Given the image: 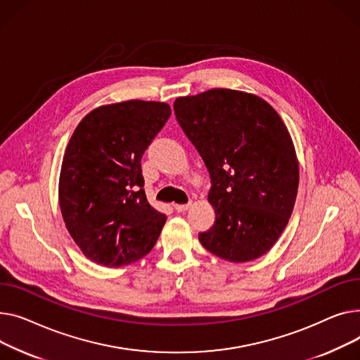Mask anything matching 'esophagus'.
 <instances>
[{
	"label": "esophagus",
	"mask_w": 360,
	"mask_h": 360,
	"mask_svg": "<svg viewBox=\"0 0 360 360\" xmlns=\"http://www.w3.org/2000/svg\"><path fill=\"white\" fill-rule=\"evenodd\" d=\"M190 207V203H186V205H174V209L176 212H186V210Z\"/></svg>",
	"instance_id": "obj_1"
}]
</instances>
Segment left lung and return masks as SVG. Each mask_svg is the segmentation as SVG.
Returning <instances> with one entry per match:
<instances>
[{"label":"left lung","instance_id":"8db88e82","mask_svg":"<svg viewBox=\"0 0 360 360\" xmlns=\"http://www.w3.org/2000/svg\"><path fill=\"white\" fill-rule=\"evenodd\" d=\"M174 113L210 177L217 218L199 241L228 262L262 257L288 225L300 183L281 116L263 98L228 89L179 97Z\"/></svg>","mask_w":360,"mask_h":360}]
</instances>
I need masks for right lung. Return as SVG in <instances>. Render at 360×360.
<instances>
[{"label":"right lung","instance_id":"1","mask_svg":"<svg viewBox=\"0 0 360 360\" xmlns=\"http://www.w3.org/2000/svg\"><path fill=\"white\" fill-rule=\"evenodd\" d=\"M172 115L129 100L90 112L63 155L59 206L71 237L97 264H131L151 251L167 217L146 200L141 160Z\"/></svg>","mask_w":360,"mask_h":360}]
</instances>
